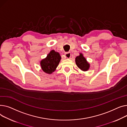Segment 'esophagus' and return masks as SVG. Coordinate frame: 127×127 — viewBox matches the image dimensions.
I'll return each mask as SVG.
<instances>
[{
  "label": "esophagus",
  "instance_id": "esophagus-1",
  "mask_svg": "<svg viewBox=\"0 0 127 127\" xmlns=\"http://www.w3.org/2000/svg\"><path fill=\"white\" fill-rule=\"evenodd\" d=\"M64 55L67 58H70L71 57V54L70 53V52H65L64 53Z\"/></svg>",
  "mask_w": 127,
  "mask_h": 127
}]
</instances>
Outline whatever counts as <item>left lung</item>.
<instances>
[{"label": "left lung", "instance_id": "obj_1", "mask_svg": "<svg viewBox=\"0 0 127 127\" xmlns=\"http://www.w3.org/2000/svg\"><path fill=\"white\" fill-rule=\"evenodd\" d=\"M75 63L77 66L82 71H87L90 68V64L81 53H80V55L76 57Z\"/></svg>", "mask_w": 127, "mask_h": 127}]
</instances>
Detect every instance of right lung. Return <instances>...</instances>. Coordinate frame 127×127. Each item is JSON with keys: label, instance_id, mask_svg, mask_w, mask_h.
Segmentation results:
<instances>
[{"label": "right lung", "instance_id": "obj_1", "mask_svg": "<svg viewBox=\"0 0 127 127\" xmlns=\"http://www.w3.org/2000/svg\"><path fill=\"white\" fill-rule=\"evenodd\" d=\"M61 56L58 52L52 50L48 54L46 58L40 62V65L43 72L48 74H51L55 71L59 62Z\"/></svg>", "mask_w": 127, "mask_h": 127}]
</instances>
